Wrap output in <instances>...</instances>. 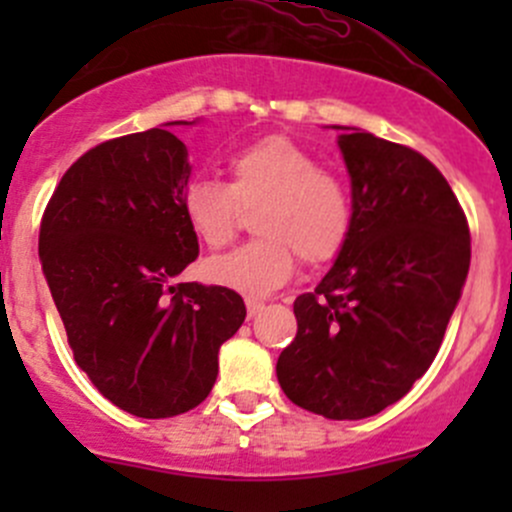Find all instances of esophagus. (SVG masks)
<instances>
[{
  "mask_svg": "<svg viewBox=\"0 0 512 512\" xmlns=\"http://www.w3.org/2000/svg\"><path fill=\"white\" fill-rule=\"evenodd\" d=\"M262 309H265V304H262L260 299H247V317H255Z\"/></svg>",
  "mask_w": 512,
  "mask_h": 512,
  "instance_id": "esophagus-1",
  "label": "esophagus"
}]
</instances>
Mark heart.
Listing matches in <instances>:
<instances>
[{
	"instance_id": "1",
	"label": "heart",
	"mask_w": 512,
	"mask_h": 512,
	"mask_svg": "<svg viewBox=\"0 0 512 512\" xmlns=\"http://www.w3.org/2000/svg\"><path fill=\"white\" fill-rule=\"evenodd\" d=\"M227 175V183L198 175L180 193L185 223L210 250L235 237L242 208H257L252 227L260 237L210 260V282L265 297L289 282L297 255L307 265H324L344 250L354 225L347 183L319 168L297 141L275 133L245 143L227 156Z\"/></svg>"
}]
</instances>
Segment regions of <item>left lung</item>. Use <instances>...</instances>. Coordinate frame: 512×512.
Here are the masks:
<instances>
[{
  "mask_svg": "<svg viewBox=\"0 0 512 512\" xmlns=\"http://www.w3.org/2000/svg\"><path fill=\"white\" fill-rule=\"evenodd\" d=\"M354 225L314 292L294 299L297 337L277 359L292 404L334 421L409 394L441 349L471 265L466 213L426 156L371 133L339 136Z\"/></svg>",
  "mask_w": 512,
  "mask_h": 512,
  "instance_id": "1",
  "label": "left lung"
}]
</instances>
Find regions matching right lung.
Instances as JSON below:
<instances>
[{
  "label": "right lung",
  "instance_id": "1",
  "mask_svg": "<svg viewBox=\"0 0 512 512\" xmlns=\"http://www.w3.org/2000/svg\"><path fill=\"white\" fill-rule=\"evenodd\" d=\"M188 178L183 141L165 128L111 138L66 170L41 215V267L74 361L141 418L208 399L247 314L232 289L175 280L200 250L180 210Z\"/></svg>",
  "mask_w": 512,
  "mask_h": 512
}]
</instances>
